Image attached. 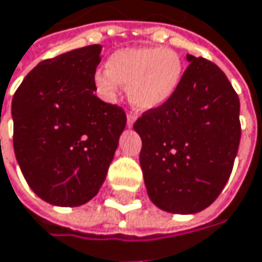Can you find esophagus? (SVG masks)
Listing matches in <instances>:
<instances>
[{"label":"esophagus","instance_id":"obj_1","mask_svg":"<svg viewBox=\"0 0 262 262\" xmlns=\"http://www.w3.org/2000/svg\"><path fill=\"white\" fill-rule=\"evenodd\" d=\"M136 119H137V116L134 113H128V116H126V126L131 128L134 125V122H136Z\"/></svg>","mask_w":262,"mask_h":262}]
</instances>
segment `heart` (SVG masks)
<instances>
[{"label":"heart","instance_id":"heart-1","mask_svg":"<svg viewBox=\"0 0 262 262\" xmlns=\"http://www.w3.org/2000/svg\"><path fill=\"white\" fill-rule=\"evenodd\" d=\"M183 72V61L174 50L129 47L112 54L106 71L94 75V84L106 101H116L124 85L129 103L137 111H155L176 96Z\"/></svg>","mask_w":262,"mask_h":262}]
</instances>
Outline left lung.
Wrapping results in <instances>:
<instances>
[{
    "label": "left lung",
    "mask_w": 262,
    "mask_h": 262,
    "mask_svg": "<svg viewBox=\"0 0 262 262\" xmlns=\"http://www.w3.org/2000/svg\"><path fill=\"white\" fill-rule=\"evenodd\" d=\"M187 61L176 96L134 124L147 194L172 214H196L215 201L241 143V103L227 76L203 57L187 54Z\"/></svg>",
    "instance_id": "1"
}]
</instances>
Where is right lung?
<instances>
[{"instance_id":"1","label":"right lung","mask_w":262,"mask_h":262,"mask_svg":"<svg viewBox=\"0 0 262 262\" xmlns=\"http://www.w3.org/2000/svg\"><path fill=\"white\" fill-rule=\"evenodd\" d=\"M101 46L42 60L13 96V146L29 187L56 206H79L101 187L126 115L94 94Z\"/></svg>"}]
</instances>
